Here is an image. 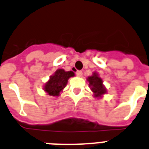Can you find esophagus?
<instances>
[{
	"label": "esophagus",
	"instance_id": "34e87169",
	"mask_svg": "<svg viewBox=\"0 0 149 149\" xmlns=\"http://www.w3.org/2000/svg\"><path fill=\"white\" fill-rule=\"evenodd\" d=\"M77 77H82L83 76V71H81V70H78L77 71Z\"/></svg>",
	"mask_w": 149,
	"mask_h": 149
}]
</instances>
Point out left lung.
<instances>
[{
  "instance_id": "obj_1",
  "label": "left lung",
  "mask_w": 149,
  "mask_h": 149,
  "mask_svg": "<svg viewBox=\"0 0 149 149\" xmlns=\"http://www.w3.org/2000/svg\"><path fill=\"white\" fill-rule=\"evenodd\" d=\"M87 81L89 82V86L94 93L95 97H102V95L106 93V89L102 84V79L99 77V74L96 72H93L91 77L87 78Z\"/></svg>"
}]
</instances>
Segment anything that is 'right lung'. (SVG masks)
Instances as JSON below:
<instances>
[{
  "mask_svg": "<svg viewBox=\"0 0 149 149\" xmlns=\"http://www.w3.org/2000/svg\"><path fill=\"white\" fill-rule=\"evenodd\" d=\"M74 72L72 71L66 72L63 69H59L49 77V81L45 83L43 87L44 91L51 96H58L66 86L69 79L74 77Z\"/></svg>",
  "mask_w": 149,
  "mask_h": 149,
  "instance_id": "1",
  "label": "right lung"
}]
</instances>
